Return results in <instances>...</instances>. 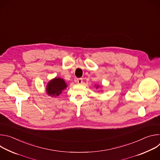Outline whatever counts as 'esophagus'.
<instances>
[{
  "mask_svg": "<svg viewBox=\"0 0 160 160\" xmlns=\"http://www.w3.org/2000/svg\"><path fill=\"white\" fill-rule=\"evenodd\" d=\"M82 78H78L77 79V83H78V84H81V83H82Z\"/></svg>",
  "mask_w": 160,
  "mask_h": 160,
  "instance_id": "1",
  "label": "esophagus"
}]
</instances>
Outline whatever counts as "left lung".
Masks as SVG:
<instances>
[{"label":"left lung","instance_id":"obj_1","mask_svg":"<svg viewBox=\"0 0 160 160\" xmlns=\"http://www.w3.org/2000/svg\"><path fill=\"white\" fill-rule=\"evenodd\" d=\"M99 86L98 85H96V88H99Z\"/></svg>","mask_w":160,"mask_h":160}]
</instances>
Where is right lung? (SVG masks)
I'll return each instance as SVG.
<instances>
[{
    "label": "right lung",
    "instance_id": "right-lung-1",
    "mask_svg": "<svg viewBox=\"0 0 160 160\" xmlns=\"http://www.w3.org/2000/svg\"><path fill=\"white\" fill-rule=\"evenodd\" d=\"M67 84L64 79L60 77H55L51 80L46 86V93L51 97H56L62 93L67 88Z\"/></svg>",
    "mask_w": 160,
    "mask_h": 160
}]
</instances>
